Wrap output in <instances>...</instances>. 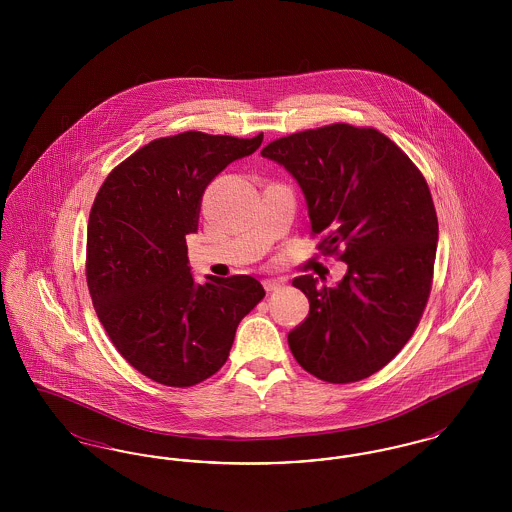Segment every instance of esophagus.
<instances>
[{
  "label": "esophagus",
  "mask_w": 512,
  "mask_h": 512,
  "mask_svg": "<svg viewBox=\"0 0 512 512\" xmlns=\"http://www.w3.org/2000/svg\"><path fill=\"white\" fill-rule=\"evenodd\" d=\"M284 286V282L282 280H276V278H267V280H263V288L267 290L268 293L276 292L278 288H282Z\"/></svg>",
  "instance_id": "obj_1"
}]
</instances>
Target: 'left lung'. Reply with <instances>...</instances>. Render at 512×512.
<instances>
[{
  "label": "left lung",
  "instance_id": "8db88e82",
  "mask_svg": "<svg viewBox=\"0 0 512 512\" xmlns=\"http://www.w3.org/2000/svg\"><path fill=\"white\" fill-rule=\"evenodd\" d=\"M297 180L318 249L347 265L338 286L293 280L309 317L288 334L293 357L330 384L372 376L411 340L424 313L438 217L424 176L374 128L345 122L295 132L261 151Z\"/></svg>",
  "mask_w": 512,
  "mask_h": 512
}]
</instances>
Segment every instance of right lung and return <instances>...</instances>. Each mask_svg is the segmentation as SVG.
I'll list each match as a JSON object with an SVG mask.
<instances>
[{
  "mask_svg": "<svg viewBox=\"0 0 512 512\" xmlns=\"http://www.w3.org/2000/svg\"><path fill=\"white\" fill-rule=\"evenodd\" d=\"M255 138L182 132L132 153L105 178L88 220L86 282L122 357L153 382L195 386L226 363L240 320L265 297L247 274L205 276L188 267L201 197Z\"/></svg>",
  "mask_w": 512,
  "mask_h": 512,
  "instance_id": "1",
  "label": "right lung"
}]
</instances>
